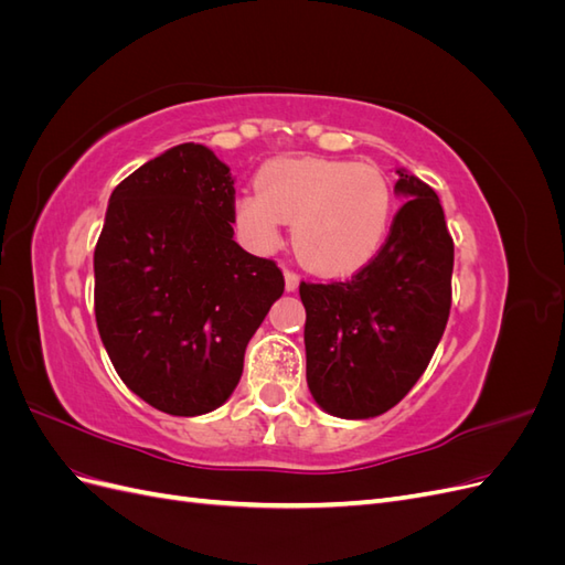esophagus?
<instances>
[{"label": "esophagus", "mask_w": 565, "mask_h": 565, "mask_svg": "<svg viewBox=\"0 0 565 565\" xmlns=\"http://www.w3.org/2000/svg\"><path fill=\"white\" fill-rule=\"evenodd\" d=\"M285 287H287V292H295V289L299 287V276L295 270H285Z\"/></svg>", "instance_id": "34e87169"}]
</instances>
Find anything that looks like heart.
Instances as JSON below:
<instances>
[{
  "label": "heart",
  "instance_id": "obj_1",
  "mask_svg": "<svg viewBox=\"0 0 565 565\" xmlns=\"http://www.w3.org/2000/svg\"><path fill=\"white\" fill-rule=\"evenodd\" d=\"M259 191L235 202V224L247 241L268 249L292 226L299 259L322 276H347L382 249L393 191L372 164L328 158H278L256 174Z\"/></svg>",
  "mask_w": 565,
  "mask_h": 565
}]
</instances>
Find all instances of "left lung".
<instances>
[{
	"label": "left lung",
	"mask_w": 565,
	"mask_h": 565,
	"mask_svg": "<svg viewBox=\"0 0 565 565\" xmlns=\"http://www.w3.org/2000/svg\"><path fill=\"white\" fill-rule=\"evenodd\" d=\"M409 198L349 280L299 285L306 382L334 417H377L417 384L446 332L455 245L434 188L398 169Z\"/></svg>",
	"instance_id": "1"
}]
</instances>
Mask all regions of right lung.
Segmentation results:
<instances>
[{"instance_id":"add662e5","label":"right lung","mask_w":565,"mask_h":565,"mask_svg":"<svg viewBox=\"0 0 565 565\" xmlns=\"http://www.w3.org/2000/svg\"><path fill=\"white\" fill-rule=\"evenodd\" d=\"M231 169L181 143L110 195L94 249V311L110 363L167 415L212 413L241 382L245 349L280 299L273 259L233 241Z\"/></svg>"}]
</instances>
